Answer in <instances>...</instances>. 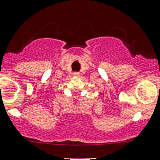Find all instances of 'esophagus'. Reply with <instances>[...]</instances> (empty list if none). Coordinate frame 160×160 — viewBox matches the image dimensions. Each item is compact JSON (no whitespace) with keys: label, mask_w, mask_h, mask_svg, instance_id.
<instances>
[{"label":"esophagus","mask_w":160,"mask_h":160,"mask_svg":"<svg viewBox=\"0 0 160 160\" xmlns=\"http://www.w3.org/2000/svg\"><path fill=\"white\" fill-rule=\"evenodd\" d=\"M73 76H75V77H78V76H80V72H74L72 73Z\"/></svg>","instance_id":"1"}]
</instances>
